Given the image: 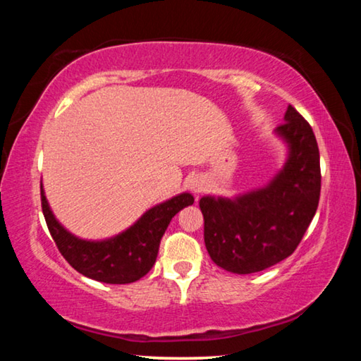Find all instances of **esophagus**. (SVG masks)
Masks as SVG:
<instances>
[{"label":"esophagus","mask_w":361,"mask_h":361,"mask_svg":"<svg viewBox=\"0 0 361 361\" xmlns=\"http://www.w3.org/2000/svg\"><path fill=\"white\" fill-rule=\"evenodd\" d=\"M188 186H189V189H191L194 194H200V192H204L205 189H207V183L202 178V176H194V178H191V181H189Z\"/></svg>","instance_id":"34e87169"}]
</instances>
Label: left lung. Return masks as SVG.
Wrapping results in <instances>:
<instances>
[{"label":"left lung","mask_w":361,"mask_h":361,"mask_svg":"<svg viewBox=\"0 0 361 361\" xmlns=\"http://www.w3.org/2000/svg\"><path fill=\"white\" fill-rule=\"evenodd\" d=\"M276 135L286 146L283 167L262 188L204 195V240L212 261L232 274H253L295 252L319 207L320 154L312 127L288 105Z\"/></svg>","instance_id":"left-lung-1"}]
</instances>
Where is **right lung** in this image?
<instances>
[{
  "mask_svg": "<svg viewBox=\"0 0 361 361\" xmlns=\"http://www.w3.org/2000/svg\"><path fill=\"white\" fill-rule=\"evenodd\" d=\"M194 204L189 192L146 210L130 228L103 240L81 239L54 215L41 183V205L49 232L63 258L82 276L103 283L124 285L142 279L154 266L159 245L172 218Z\"/></svg>",
  "mask_w": 361,
  "mask_h": 361,
  "instance_id": "add662e5",
  "label": "right lung"
}]
</instances>
